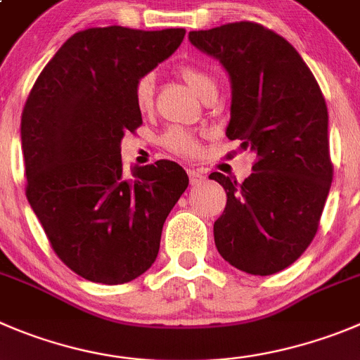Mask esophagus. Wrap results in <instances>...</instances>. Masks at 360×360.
<instances>
[{
    "label": "esophagus",
    "instance_id": "obj_1",
    "mask_svg": "<svg viewBox=\"0 0 360 360\" xmlns=\"http://www.w3.org/2000/svg\"><path fill=\"white\" fill-rule=\"evenodd\" d=\"M188 177H190V184L191 186H195V184H200L204 179H206V176H204L200 170H195V169H190L188 170Z\"/></svg>",
    "mask_w": 360,
    "mask_h": 360
}]
</instances>
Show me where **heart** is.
<instances>
[{
  "label": "heart",
  "instance_id": "b5f03b06",
  "mask_svg": "<svg viewBox=\"0 0 360 360\" xmlns=\"http://www.w3.org/2000/svg\"><path fill=\"white\" fill-rule=\"evenodd\" d=\"M181 78L193 89V92L200 94L206 92L210 86H214L213 78L210 74L204 72L202 69L193 65H184L179 70ZM154 101V78L150 74L142 76L134 85V104L140 112H149L153 108ZM163 146L172 153L179 154V156H195L200 149L199 136L191 131L183 129V127H170L167 133L163 134Z\"/></svg>",
  "mask_w": 360,
  "mask_h": 360
}]
</instances>
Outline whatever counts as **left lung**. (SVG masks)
<instances>
[{"label":"left lung","mask_w":360,"mask_h":360,"mask_svg":"<svg viewBox=\"0 0 360 360\" xmlns=\"http://www.w3.org/2000/svg\"><path fill=\"white\" fill-rule=\"evenodd\" d=\"M188 39L229 74L227 139L257 154L243 183L210 176L227 193L214 245L238 270L277 274L311 245L330 190L323 94L297 49L257 22L190 32Z\"/></svg>","instance_id":"1"}]
</instances>
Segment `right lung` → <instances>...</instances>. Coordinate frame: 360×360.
<instances>
[{
	"label": "right lung",
	"instance_id": "add662e5",
	"mask_svg": "<svg viewBox=\"0 0 360 360\" xmlns=\"http://www.w3.org/2000/svg\"><path fill=\"white\" fill-rule=\"evenodd\" d=\"M183 28L74 33L37 78L21 119L26 197L56 256L83 278L124 284L158 257L163 224L188 188L177 163L122 167L142 124L134 85L169 58Z\"/></svg>",
	"mask_w": 360,
	"mask_h": 360
}]
</instances>
